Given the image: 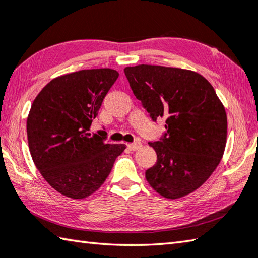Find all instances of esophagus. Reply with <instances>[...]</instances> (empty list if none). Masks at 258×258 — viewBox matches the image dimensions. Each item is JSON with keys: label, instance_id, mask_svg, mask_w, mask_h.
Masks as SVG:
<instances>
[{"label": "esophagus", "instance_id": "1", "mask_svg": "<svg viewBox=\"0 0 258 258\" xmlns=\"http://www.w3.org/2000/svg\"><path fill=\"white\" fill-rule=\"evenodd\" d=\"M127 146H128V149H130V150L135 151V150L140 149L141 146H142V144H141L140 141H136V142H134V143H130V144H127Z\"/></svg>", "mask_w": 258, "mask_h": 258}]
</instances>
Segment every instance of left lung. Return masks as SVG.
<instances>
[{
    "instance_id": "obj_1",
    "label": "left lung",
    "mask_w": 258,
    "mask_h": 258,
    "mask_svg": "<svg viewBox=\"0 0 258 258\" xmlns=\"http://www.w3.org/2000/svg\"><path fill=\"white\" fill-rule=\"evenodd\" d=\"M124 73L151 118H165L162 138L149 142L158 160L145 171L146 180L168 199L194 192L218 166L226 146L227 115L214 87L186 69L139 64Z\"/></svg>"
}]
</instances>
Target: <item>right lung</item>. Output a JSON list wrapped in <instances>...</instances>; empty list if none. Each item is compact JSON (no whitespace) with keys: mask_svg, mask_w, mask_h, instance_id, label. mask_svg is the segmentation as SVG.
<instances>
[{"mask_svg":"<svg viewBox=\"0 0 258 258\" xmlns=\"http://www.w3.org/2000/svg\"><path fill=\"white\" fill-rule=\"evenodd\" d=\"M114 69L60 76L42 88L27 119L30 153L44 180L59 194L84 199L100 188L125 144H107V133L89 127L118 78Z\"/></svg>","mask_w":258,"mask_h":258,"instance_id":"right-lung-1","label":"right lung"}]
</instances>
